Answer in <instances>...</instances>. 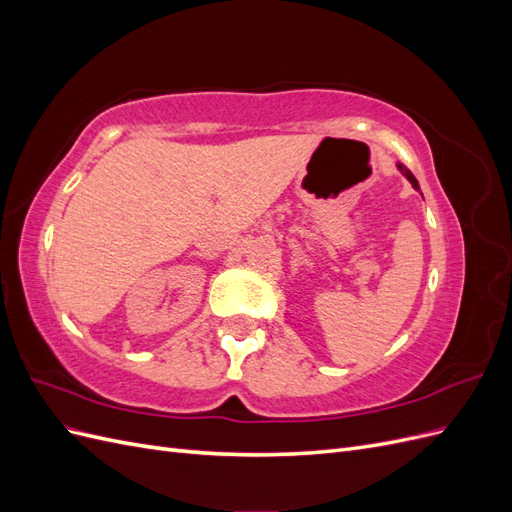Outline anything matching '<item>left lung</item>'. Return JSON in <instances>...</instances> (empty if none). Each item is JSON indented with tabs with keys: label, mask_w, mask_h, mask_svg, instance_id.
I'll return each mask as SVG.
<instances>
[{
	"label": "left lung",
	"mask_w": 512,
	"mask_h": 512,
	"mask_svg": "<svg viewBox=\"0 0 512 512\" xmlns=\"http://www.w3.org/2000/svg\"><path fill=\"white\" fill-rule=\"evenodd\" d=\"M397 170H399V173H401V175H404V177H406V179H408V181L412 183V188H414L416 192H421V185H418L416 177H414V175L410 173V170H408V168H406L404 164H397Z\"/></svg>",
	"instance_id": "left-lung-1"
}]
</instances>
